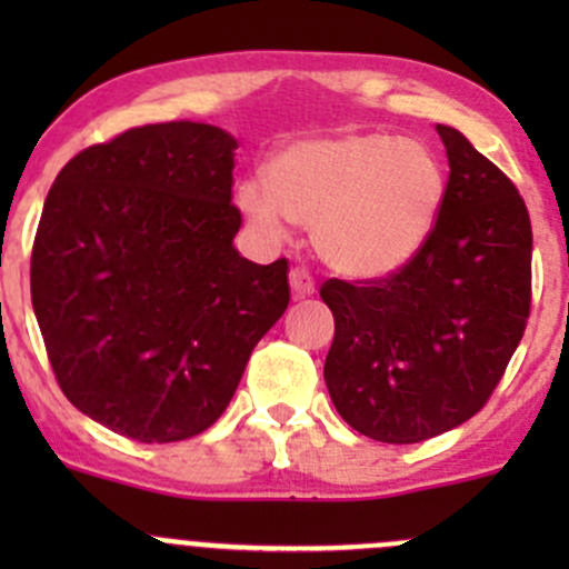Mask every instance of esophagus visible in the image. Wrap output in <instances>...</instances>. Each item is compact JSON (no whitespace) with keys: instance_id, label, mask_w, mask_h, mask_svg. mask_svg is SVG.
I'll use <instances>...</instances> for the list:
<instances>
[{"instance_id":"1","label":"esophagus","mask_w":569,"mask_h":569,"mask_svg":"<svg viewBox=\"0 0 569 569\" xmlns=\"http://www.w3.org/2000/svg\"><path fill=\"white\" fill-rule=\"evenodd\" d=\"M289 283H291V291H295L297 297H311L313 289H317V283H313V274L308 272L306 267H295L289 272Z\"/></svg>"}]
</instances>
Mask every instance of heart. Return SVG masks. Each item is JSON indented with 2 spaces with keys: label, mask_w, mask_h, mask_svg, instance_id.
Instances as JSON below:
<instances>
[{
  "label": "heart",
  "mask_w": 569,
  "mask_h": 569,
  "mask_svg": "<svg viewBox=\"0 0 569 569\" xmlns=\"http://www.w3.org/2000/svg\"><path fill=\"white\" fill-rule=\"evenodd\" d=\"M449 176L421 140L388 131H338L286 146L269 181L239 183V209L267 239L291 220L313 228V248L352 280H380L427 248L443 214Z\"/></svg>",
  "instance_id": "b5f03b06"
}]
</instances>
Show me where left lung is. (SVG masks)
Here are the masks:
<instances>
[{
	"label": "left lung",
	"mask_w": 569,
	"mask_h": 569,
	"mask_svg": "<svg viewBox=\"0 0 569 569\" xmlns=\"http://www.w3.org/2000/svg\"><path fill=\"white\" fill-rule=\"evenodd\" d=\"M449 194L427 248L380 280H327L325 382L338 416L380 443L460 427L501 382L531 311V220L518 187L438 123Z\"/></svg>",
	"instance_id": "1"
}]
</instances>
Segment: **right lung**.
<instances>
[{
    "label": "right lung",
    "instance_id": "add662e5",
    "mask_svg": "<svg viewBox=\"0 0 569 569\" xmlns=\"http://www.w3.org/2000/svg\"><path fill=\"white\" fill-rule=\"evenodd\" d=\"M237 148L209 123L140 126L46 194L30 280L49 363L77 410L140 443L209 429L289 306V261L233 248Z\"/></svg>",
    "mask_w": 569,
    "mask_h": 569
}]
</instances>
